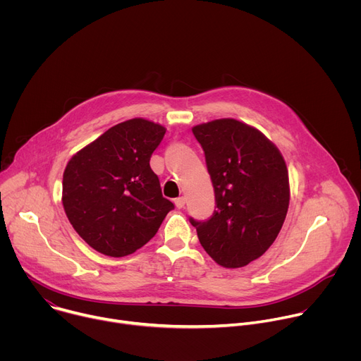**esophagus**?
<instances>
[{
	"mask_svg": "<svg viewBox=\"0 0 361 361\" xmlns=\"http://www.w3.org/2000/svg\"><path fill=\"white\" fill-rule=\"evenodd\" d=\"M174 202H176V207L177 209H183L184 205H185V197H178V198L174 200Z\"/></svg>",
	"mask_w": 361,
	"mask_h": 361,
	"instance_id": "esophagus-1",
	"label": "esophagus"
}]
</instances>
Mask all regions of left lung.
Instances as JSON below:
<instances>
[{
	"mask_svg": "<svg viewBox=\"0 0 361 361\" xmlns=\"http://www.w3.org/2000/svg\"><path fill=\"white\" fill-rule=\"evenodd\" d=\"M192 134L204 149L217 210L209 220L190 217V223L217 264L244 267L270 248L286 220V161L263 133L234 118L195 126Z\"/></svg>",
	"mask_w": 361,
	"mask_h": 361,
	"instance_id": "1",
	"label": "left lung"
}]
</instances>
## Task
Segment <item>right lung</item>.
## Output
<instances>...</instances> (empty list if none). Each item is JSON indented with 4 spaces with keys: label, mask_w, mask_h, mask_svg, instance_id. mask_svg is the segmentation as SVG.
I'll return each instance as SVG.
<instances>
[{
    "label": "right lung",
    "mask_w": 361,
    "mask_h": 361,
    "mask_svg": "<svg viewBox=\"0 0 361 361\" xmlns=\"http://www.w3.org/2000/svg\"><path fill=\"white\" fill-rule=\"evenodd\" d=\"M164 134L160 124L133 118L107 130L68 161L64 210L78 235L98 252L133 254L174 209L149 167Z\"/></svg>",
    "instance_id": "obj_1"
}]
</instances>
